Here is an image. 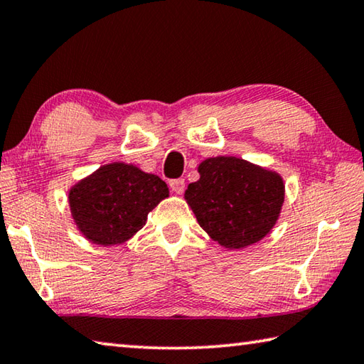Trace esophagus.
<instances>
[{
    "instance_id": "obj_1",
    "label": "esophagus",
    "mask_w": 364,
    "mask_h": 364,
    "mask_svg": "<svg viewBox=\"0 0 364 364\" xmlns=\"http://www.w3.org/2000/svg\"><path fill=\"white\" fill-rule=\"evenodd\" d=\"M184 180L183 178H178V180H171L170 181V188H171V191H173L175 194H183V191H184Z\"/></svg>"
}]
</instances>
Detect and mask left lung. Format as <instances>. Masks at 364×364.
<instances>
[{
	"label": "left lung",
	"instance_id": "left-lung-1",
	"mask_svg": "<svg viewBox=\"0 0 364 364\" xmlns=\"http://www.w3.org/2000/svg\"><path fill=\"white\" fill-rule=\"evenodd\" d=\"M197 171L200 178L184 191V199L218 245L243 250L274 229L285 202L280 173L235 156L208 157Z\"/></svg>",
	"mask_w": 364,
	"mask_h": 364
}]
</instances>
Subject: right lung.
I'll list each match as a JSON object with an SVG mask.
<instances>
[{"mask_svg": "<svg viewBox=\"0 0 364 364\" xmlns=\"http://www.w3.org/2000/svg\"><path fill=\"white\" fill-rule=\"evenodd\" d=\"M167 197V184L157 175L134 164L111 162L73 184L68 205L84 239L113 247L130 240Z\"/></svg>", "mask_w": 364, "mask_h": 364, "instance_id": "1", "label": "right lung"}]
</instances>
